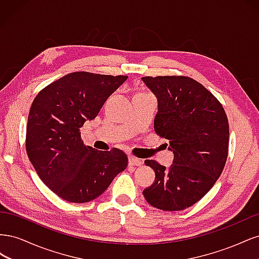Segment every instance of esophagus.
Listing matches in <instances>:
<instances>
[{"label":"esophagus","instance_id":"1","mask_svg":"<svg viewBox=\"0 0 259 259\" xmlns=\"http://www.w3.org/2000/svg\"><path fill=\"white\" fill-rule=\"evenodd\" d=\"M128 163H130L131 166H142L143 161L140 160V159L135 158V156L130 155V156H128Z\"/></svg>","mask_w":259,"mask_h":259}]
</instances>
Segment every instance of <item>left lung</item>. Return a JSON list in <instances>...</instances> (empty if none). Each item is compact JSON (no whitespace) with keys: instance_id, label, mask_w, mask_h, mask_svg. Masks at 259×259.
<instances>
[{"instance_id":"left-lung-1","label":"left lung","mask_w":259,"mask_h":259,"mask_svg":"<svg viewBox=\"0 0 259 259\" xmlns=\"http://www.w3.org/2000/svg\"><path fill=\"white\" fill-rule=\"evenodd\" d=\"M142 80L158 98L154 131L168 140L174 153L168 168L154 160L145 161L155 179L143 194L155 208L182 210L200 201L221 176L228 156V119L219 100L191 77Z\"/></svg>"}]
</instances>
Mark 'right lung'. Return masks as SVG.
Here are the masks:
<instances>
[{
  "instance_id": "add662e5",
  "label": "right lung",
  "mask_w": 259,
  "mask_h": 259,
  "mask_svg": "<svg viewBox=\"0 0 259 259\" xmlns=\"http://www.w3.org/2000/svg\"><path fill=\"white\" fill-rule=\"evenodd\" d=\"M126 75L72 72L44 88L34 98L27 123L26 150L38 177L59 198L85 203L98 198L128 159L117 148L85 146L80 128L95 119Z\"/></svg>"
}]
</instances>
